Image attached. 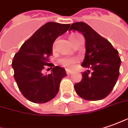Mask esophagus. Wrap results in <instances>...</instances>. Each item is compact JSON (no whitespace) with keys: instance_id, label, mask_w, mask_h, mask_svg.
<instances>
[{"instance_id":"obj_1","label":"esophagus","mask_w":128,"mask_h":128,"mask_svg":"<svg viewBox=\"0 0 128 128\" xmlns=\"http://www.w3.org/2000/svg\"><path fill=\"white\" fill-rule=\"evenodd\" d=\"M66 74H67V75H71V74H72V73H73L72 71H68V70H66Z\"/></svg>"}]
</instances>
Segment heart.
I'll return each mask as SVG.
<instances>
[{
  "mask_svg": "<svg viewBox=\"0 0 128 128\" xmlns=\"http://www.w3.org/2000/svg\"><path fill=\"white\" fill-rule=\"evenodd\" d=\"M76 36H71V40L73 38H75ZM60 64L67 69H72L75 66L76 64L78 62V60L77 58H69V57H64V58H62L60 60Z\"/></svg>",
  "mask_w": 128,
  "mask_h": 128,
  "instance_id": "b5f03b06",
  "label": "heart"
}]
</instances>
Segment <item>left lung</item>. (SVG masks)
I'll list each match as a JSON object with an SVG mask.
<instances>
[{
    "label": "left lung",
    "mask_w": 128,
    "mask_h": 128,
    "mask_svg": "<svg viewBox=\"0 0 128 128\" xmlns=\"http://www.w3.org/2000/svg\"><path fill=\"white\" fill-rule=\"evenodd\" d=\"M81 33L86 38V55L82 66L88 68L82 73L80 82L74 85L76 93L89 101L107 97L118 78L120 58L111 42L84 22H75L69 31Z\"/></svg>",
    "instance_id": "8db88e82"
}]
</instances>
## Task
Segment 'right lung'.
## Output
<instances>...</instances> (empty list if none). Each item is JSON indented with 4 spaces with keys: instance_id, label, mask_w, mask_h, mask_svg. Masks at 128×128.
<instances>
[{
    "instance_id": "1",
    "label": "right lung",
    "mask_w": 128,
    "mask_h": 128,
    "mask_svg": "<svg viewBox=\"0 0 128 128\" xmlns=\"http://www.w3.org/2000/svg\"><path fill=\"white\" fill-rule=\"evenodd\" d=\"M70 24L50 22L44 24L14 54L12 66L19 90L31 102L43 104L57 95L62 79L66 76L65 69L49 63L52 45L57 37L64 34ZM47 66L53 72L44 75Z\"/></svg>"
}]
</instances>
